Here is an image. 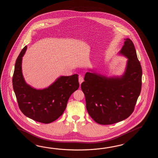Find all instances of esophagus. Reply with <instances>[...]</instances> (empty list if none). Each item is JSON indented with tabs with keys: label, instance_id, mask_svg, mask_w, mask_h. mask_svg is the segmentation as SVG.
<instances>
[{
	"label": "esophagus",
	"instance_id": "esophagus-1",
	"mask_svg": "<svg viewBox=\"0 0 158 158\" xmlns=\"http://www.w3.org/2000/svg\"><path fill=\"white\" fill-rule=\"evenodd\" d=\"M78 81H79V83H80V84H82V82H84V78L82 77V76H80V77H79V78H78Z\"/></svg>",
	"mask_w": 158,
	"mask_h": 158
}]
</instances>
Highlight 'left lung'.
Returning a JSON list of instances; mask_svg holds the SVG:
<instances>
[{"label":"left lung","mask_w":158,"mask_h":158,"mask_svg":"<svg viewBox=\"0 0 158 158\" xmlns=\"http://www.w3.org/2000/svg\"><path fill=\"white\" fill-rule=\"evenodd\" d=\"M120 54L128 58L120 78H107L87 72L81 84L89 115L99 124L123 121L134 111L142 87V71L133 42L125 39Z\"/></svg>","instance_id":"obj_1"}]
</instances>
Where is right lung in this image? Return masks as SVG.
<instances>
[{
  "mask_svg": "<svg viewBox=\"0 0 158 158\" xmlns=\"http://www.w3.org/2000/svg\"><path fill=\"white\" fill-rule=\"evenodd\" d=\"M27 46L17 57L12 77L14 91L21 112L27 118L44 124L56 120L65 111L71 94L79 87L78 74L61 76L49 87L36 90L26 84L21 63Z\"/></svg>",
  "mask_w": 158,
  "mask_h": 158,
  "instance_id": "right-lung-1",
  "label": "right lung"
}]
</instances>
